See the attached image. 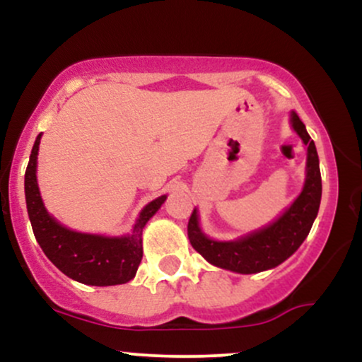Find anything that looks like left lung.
<instances>
[{"label":"left lung","instance_id":"8db88e82","mask_svg":"<svg viewBox=\"0 0 362 362\" xmlns=\"http://www.w3.org/2000/svg\"><path fill=\"white\" fill-rule=\"evenodd\" d=\"M289 124L306 146L305 184L301 192L274 221L235 240H214L204 233L197 207L189 219V240L214 267L236 274H257L277 267L288 260L308 236L317 219L322 201V175L317 146L296 112L289 114Z\"/></svg>","mask_w":362,"mask_h":362}]
</instances>
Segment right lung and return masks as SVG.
Wrapping results in <instances>:
<instances>
[{"label":"right lung","mask_w":362,"mask_h":362,"mask_svg":"<svg viewBox=\"0 0 362 362\" xmlns=\"http://www.w3.org/2000/svg\"><path fill=\"white\" fill-rule=\"evenodd\" d=\"M40 138L42 134L37 136L25 172V201L35 240L45 257L62 274L81 284L115 286L134 279L143 259V230L167 201V194L141 209L131 233L109 236L71 230L57 221L44 206L37 182Z\"/></svg>","instance_id":"obj_1"}]
</instances>
